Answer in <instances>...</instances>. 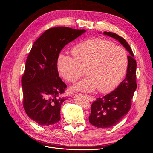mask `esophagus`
I'll use <instances>...</instances> for the list:
<instances>
[{
	"mask_svg": "<svg viewBox=\"0 0 153 153\" xmlns=\"http://www.w3.org/2000/svg\"><path fill=\"white\" fill-rule=\"evenodd\" d=\"M86 97L87 98V99L89 100L91 102H92V101H93L94 100V98L92 97V96H90V95H86Z\"/></svg>",
	"mask_w": 153,
	"mask_h": 153,
	"instance_id": "obj_1",
	"label": "esophagus"
}]
</instances>
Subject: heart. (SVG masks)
Listing matches in <instances>:
<instances>
[{"instance_id": "b5f03b06", "label": "heart", "mask_w": 153, "mask_h": 153, "mask_svg": "<svg viewBox=\"0 0 153 153\" xmlns=\"http://www.w3.org/2000/svg\"><path fill=\"white\" fill-rule=\"evenodd\" d=\"M71 57L61 53L57 67L59 73L69 82H76L81 76L82 68L87 67L88 75L71 90L89 92L97 87L100 92L112 91L121 82L128 65V54L123 48L112 41L92 38L75 46Z\"/></svg>"}]
</instances>
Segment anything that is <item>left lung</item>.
<instances>
[{
	"label": "left lung",
	"mask_w": 153,
	"mask_h": 153,
	"mask_svg": "<svg viewBox=\"0 0 153 153\" xmlns=\"http://www.w3.org/2000/svg\"><path fill=\"white\" fill-rule=\"evenodd\" d=\"M101 34V32H100ZM103 34L117 40L129 53L126 76L114 91L101 98H97L91 106L89 123L99 128H108L116 125L126 115L131 106V99L137 89V62L130 46L122 37L110 32Z\"/></svg>",
	"instance_id": "8db88e82"
}]
</instances>
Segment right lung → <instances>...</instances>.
<instances>
[{
	"instance_id": "obj_1",
	"label": "right lung",
	"mask_w": 153,
	"mask_h": 153,
	"mask_svg": "<svg viewBox=\"0 0 153 153\" xmlns=\"http://www.w3.org/2000/svg\"><path fill=\"white\" fill-rule=\"evenodd\" d=\"M85 32L54 27L44 32L32 45L22 78L23 105L27 115L41 126L61 119V106L66 100L61 94L67 86L59 77L57 59L65 45Z\"/></svg>"
}]
</instances>
